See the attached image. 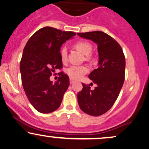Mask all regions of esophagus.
<instances>
[{
	"instance_id": "1",
	"label": "esophagus",
	"mask_w": 149,
	"mask_h": 149,
	"mask_svg": "<svg viewBox=\"0 0 149 149\" xmlns=\"http://www.w3.org/2000/svg\"><path fill=\"white\" fill-rule=\"evenodd\" d=\"M74 83V81L73 80V79H70V84H73V83Z\"/></svg>"
}]
</instances>
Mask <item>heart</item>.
<instances>
[{
  "mask_svg": "<svg viewBox=\"0 0 149 149\" xmlns=\"http://www.w3.org/2000/svg\"><path fill=\"white\" fill-rule=\"evenodd\" d=\"M75 47L82 54L86 56L90 54L92 50V46L89 42L84 40H81L76 42ZM61 60L65 62L67 60V49L66 47H63L60 51ZM89 68L85 66H71L66 69L67 74L73 80H79L83 75L88 72Z\"/></svg>",
  "mask_w": 149,
  "mask_h": 149,
  "instance_id": "heart-1",
  "label": "heart"
}]
</instances>
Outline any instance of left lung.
Segmentation results:
<instances>
[{"label":"left lung","instance_id":"left-lung-1","mask_svg":"<svg viewBox=\"0 0 149 149\" xmlns=\"http://www.w3.org/2000/svg\"><path fill=\"white\" fill-rule=\"evenodd\" d=\"M77 34L91 40L97 46L98 68L89 74L97 87L91 90L90 85L82 83V90L77 94L81 111L96 117L107 113L119 96L125 80V56L119 44L104 32L93 31Z\"/></svg>","mask_w":149,"mask_h":149}]
</instances>
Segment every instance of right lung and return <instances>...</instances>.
<instances>
[{"instance_id":"1","label":"right lung","mask_w":149,"mask_h":149,"mask_svg":"<svg viewBox=\"0 0 149 149\" xmlns=\"http://www.w3.org/2000/svg\"><path fill=\"white\" fill-rule=\"evenodd\" d=\"M75 34L44 27L29 38L24 49L20 62L22 85L28 100L39 113H50L60 107L69 86V77L60 72L55 83L49 77L62 68L61 46Z\"/></svg>"}]
</instances>
